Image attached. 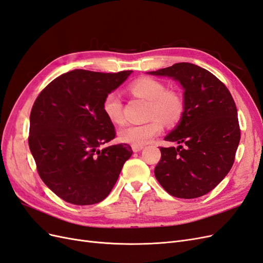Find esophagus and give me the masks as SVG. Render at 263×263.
Listing matches in <instances>:
<instances>
[{"mask_svg":"<svg viewBox=\"0 0 263 263\" xmlns=\"http://www.w3.org/2000/svg\"><path fill=\"white\" fill-rule=\"evenodd\" d=\"M144 148L142 146H132V149H133V151L134 153H139V151Z\"/></svg>","mask_w":263,"mask_h":263,"instance_id":"esophagus-1","label":"esophagus"}]
</instances>
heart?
I'll return each mask as SVG.
<instances>
[{
  "instance_id": "1",
  "label": "heart",
  "mask_w": 263,
  "mask_h": 263,
  "mask_svg": "<svg viewBox=\"0 0 263 263\" xmlns=\"http://www.w3.org/2000/svg\"><path fill=\"white\" fill-rule=\"evenodd\" d=\"M130 92L149 102L148 122L125 126L118 132L119 140L133 146H144L163 129V122L173 126L185 112V101L179 92L168 90L166 85L154 78H140L129 85ZM102 110L108 121L119 125L124 123L123 103L119 95L110 92L102 102Z\"/></svg>"
}]
</instances>
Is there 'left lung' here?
I'll use <instances>...</instances> for the list:
<instances>
[{"instance_id":"obj_1","label":"left lung","mask_w":263,"mask_h":263,"mask_svg":"<svg viewBox=\"0 0 263 263\" xmlns=\"http://www.w3.org/2000/svg\"><path fill=\"white\" fill-rule=\"evenodd\" d=\"M180 81L185 112L164 139L178 148L160 147L155 176L170 195L196 198L216 187L232 169L240 141L237 107L227 86L206 69L189 62L150 71Z\"/></svg>"}]
</instances>
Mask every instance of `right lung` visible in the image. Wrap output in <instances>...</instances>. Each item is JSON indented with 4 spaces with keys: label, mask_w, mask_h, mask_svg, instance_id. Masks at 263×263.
I'll return each mask as SVG.
<instances>
[{
    "label": "right lung",
    "mask_w": 263,
    "mask_h": 263,
    "mask_svg": "<svg viewBox=\"0 0 263 263\" xmlns=\"http://www.w3.org/2000/svg\"><path fill=\"white\" fill-rule=\"evenodd\" d=\"M130 73L77 69L55 78L37 97L29 117V149L39 177L63 201L100 203L130 158L127 144L99 149L116 136L102 102Z\"/></svg>",
    "instance_id": "right-lung-1"
}]
</instances>
